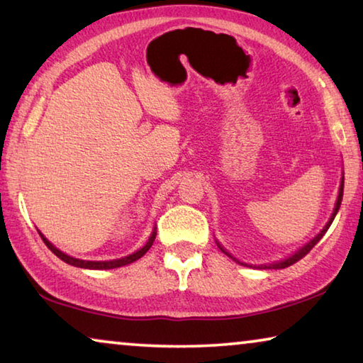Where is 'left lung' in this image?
Returning <instances> with one entry per match:
<instances>
[{
  "mask_svg": "<svg viewBox=\"0 0 363 363\" xmlns=\"http://www.w3.org/2000/svg\"><path fill=\"white\" fill-rule=\"evenodd\" d=\"M342 191H344V181H341V187H339V195H337V202H336V206H335V211H333V216L330 218V221H328V224H326V226H325V229H323V231H321V233H320L318 235H316V238H315V239H312V240H310V242H308L307 245H303L301 250H298V252H296V254H294V255H292V257H289V258H286V260H283V262H279V263H272V264H262V267H258V268H274V269H278V268H286V267H291V264H294L296 262H298V260H301V258H303V257H306V255L308 254V252H310V250H312V249H313V247H315L316 244H318V240H320L321 238H323V235H325V233L328 231V228H330V226H331V223H333V220H335V216H336V213H337V210H339V206H341V200H342ZM220 249H221V252H224V254H226V255H229V254H228V252H226V250H224L221 245H220ZM229 257H231V255H229ZM235 262H238V260H235ZM239 263H240V262H239ZM240 264H244V263H240Z\"/></svg>",
  "mask_w": 363,
  "mask_h": 363,
  "instance_id": "obj_1",
  "label": "left lung"
}]
</instances>
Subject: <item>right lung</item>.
<instances>
[{"instance_id": "right-lung-1", "label": "right lung", "mask_w": 363, "mask_h": 363, "mask_svg": "<svg viewBox=\"0 0 363 363\" xmlns=\"http://www.w3.org/2000/svg\"><path fill=\"white\" fill-rule=\"evenodd\" d=\"M42 235V239H43V242H45V245L48 247V249L53 252V254L57 257V258H61L62 262H66V263H69V264H72V267H79V268H89V269H111V268H119V267H124V264H129V263H132V262H135V260H139L140 257H143L147 254V250L150 249L152 247V244H153V240H155V235H157V233L153 231V234H152V238L148 239V242L142 247L140 250H137L135 254H132V255H129V257H124V258H119V260H111V262H87V260H79V258H72V257H69V255H66V254H62L61 250H57L56 247L50 242L48 239H45L43 238V234H40Z\"/></svg>"}]
</instances>
